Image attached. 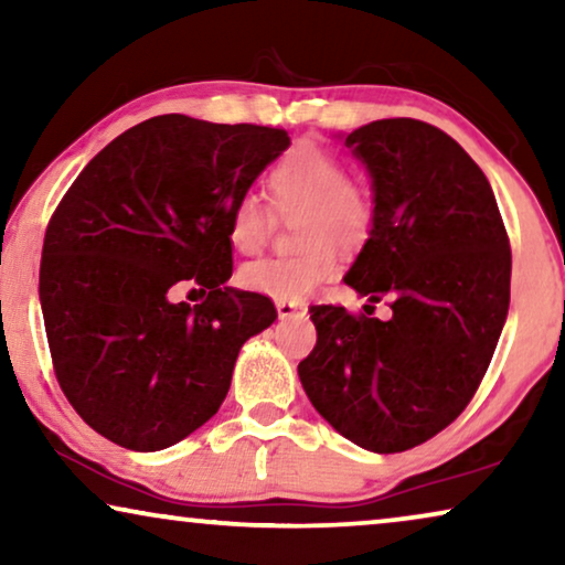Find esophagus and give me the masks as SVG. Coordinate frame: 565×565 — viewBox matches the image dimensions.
Instances as JSON below:
<instances>
[{
    "label": "esophagus",
    "mask_w": 565,
    "mask_h": 565,
    "mask_svg": "<svg viewBox=\"0 0 565 565\" xmlns=\"http://www.w3.org/2000/svg\"><path fill=\"white\" fill-rule=\"evenodd\" d=\"M277 313L280 319H292V316H306V306L296 300H277Z\"/></svg>",
    "instance_id": "obj_1"
}]
</instances>
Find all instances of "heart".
<instances>
[{
  "mask_svg": "<svg viewBox=\"0 0 565 565\" xmlns=\"http://www.w3.org/2000/svg\"><path fill=\"white\" fill-rule=\"evenodd\" d=\"M347 164L321 146L300 143L273 167L269 195L280 215H296V242L303 246L290 257L252 262L242 269L246 290L277 300H303L337 273L339 246L365 242L375 205L360 184L347 180ZM231 244L242 254H257L273 234V215L257 198L246 195L231 211Z\"/></svg>",
  "mask_w": 565,
  "mask_h": 565,
  "instance_id": "b5f03b06",
  "label": "heart"
}]
</instances>
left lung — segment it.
Listing matches in <instances>:
<instances>
[{"label":"left lung","mask_w":565,"mask_h":565,"mask_svg":"<svg viewBox=\"0 0 565 565\" xmlns=\"http://www.w3.org/2000/svg\"><path fill=\"white\" fill-rule=\"evenodd\" d=\"M373 188V226L344 282L388 321L313 306L298 377L316 412L370 452H404L460 416L509 311L512 252L486 174L429 122L391 118L342 136ZM370 306H365L367 311Z\"/></svg>","instance_id":"1"}]
</instances>
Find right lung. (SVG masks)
Segmentation results:
<instances>
[{"mask_svg": "<svg viewBox=\"0 0 565 565\" xmlns=\"http://www.w3.org/2000/svg\"><path fill=\"white\" fill-rule=\"evenodd\" d=\"M290 146L280 128L157 115L105 146L45 231L41 308L53 367L92 429L157 452L218 412L244 342L277 319L228 288L231 211ZM188 279L203 305H172Z\"/></svg>", "mask_w": 565, "mask_h": 565, "instance_id": "right-lung-1", "label": "right lung"}]
</instances>
